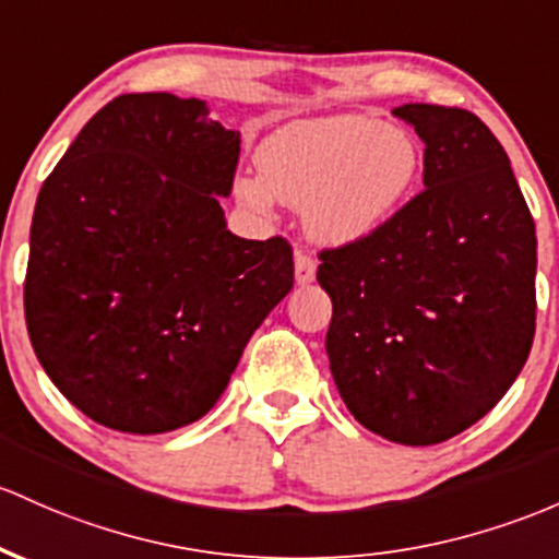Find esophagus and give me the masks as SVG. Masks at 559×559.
Masks as SVG:
<instances>
[{
  "label": "esophagus",
  "instance_id": "34e87169",
  "mask_svg": "<svg viewBox=\"0 0 559 559\" xmlns=\"http://www.w3.org/2000/svg\"><path fill=\"white\" fill-rule=\"evenodd\" d=\"M294 278H297L299 286H308L316 281V260L305 251H297L294 254Z\"/></svg>",
  "mask_w": 559,
  "mask_h": 559
}]
</instances>
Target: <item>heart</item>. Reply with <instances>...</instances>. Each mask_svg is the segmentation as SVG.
I'll list each match as a JSON object with an SVG mask.
<instances>
[{
  "instance_id": "b5f03b06",
  "label": "heart",
  "mask_w": 559,
  "mask_h": 559,
  "mask_svg": "<svg viewBox=\"0 0 559 559\" xmlns=\"http://www.w3.org/2000/svg\"><path fill=\"white\" fill-rule=\"evenodd\" d=\"M419 164L414 140L377 119L292 121L262 140L260 177H238L236 195L262 212L273 206V195L302 206L312 241L355 247L388 228L406 204Z\"/></svg>"
}]
</instances>
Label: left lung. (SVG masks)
<instances>
[{
    "label": "left lung",
    "instance_id": "8db88e82",
    "mask_svg": "<svg viewBox=\"0 0 559 559\" xmlns=\"http://www.w3.org/2000/svg\"><path fill=\"white\" fill-rule=\"evenodd\" d=\"M425 143V190L364 243L321 251L326 353L349 414L435 445L512 388L536 331V225L507 151L464 108L392 110Z\"/></svg>",
    "mask_w": 559,
    "mask_h": 559
}]
</instances>
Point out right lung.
<instances>
[{
    "label": "right lung",
    "mask_w": 559,
    "mask_h": 559,
    "mask_svg": "<svg viewBox=\"0 0 559 559\" xmlns=\"http://www.w3.org/2000/svg\"><path fill=\"white\" fill-rule=\"evenodd\" d=\"M241 132L206 100L121 95L84 124L31 219L26 326L41 369L97 425L162 435L219 401L292 292L284 238L228 230Z\"/></svg>",
    "instance_id": "add662e5"
}]
</instances>
